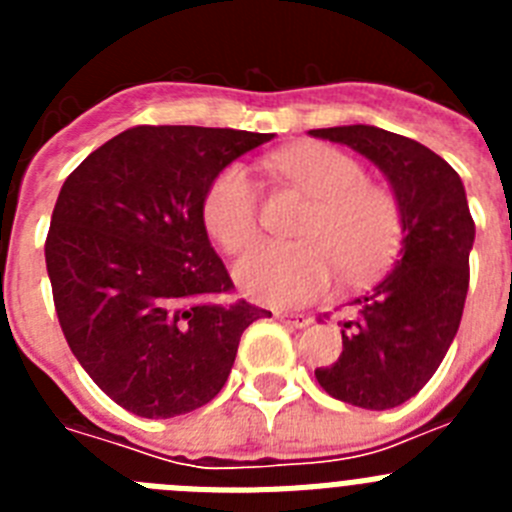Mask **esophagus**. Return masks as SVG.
<instances>
[{"label":"esophagus","mask_w":512,"mask_h":512,"mask_svg":"<svg viewBox=\"0 0 512 512\" xmlns=\"http://www.w3.org/2000/svg\"><path fill=\"white\" fill-rule=\"evenodd\" d=\"M279 323L289 325V328H307L312 323L310 315H302V312H279L277 315Z\"/></svg>","instance_id":"obj_1"}]
</instances>
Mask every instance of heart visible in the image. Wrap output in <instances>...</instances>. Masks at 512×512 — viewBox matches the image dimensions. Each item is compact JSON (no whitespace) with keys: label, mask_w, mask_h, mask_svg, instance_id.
I'll return each instance as SVG.
<instances>
[{"label":"heart","mask_w":512,"mask_h":512,"mask_svg":"<svg viewBox=\"0 0 512 512\" xmlns=\"http://www.w3.org/2000/svg\"><path fill=\"white\" fill-rule=\"evenodd\" d=\"M274 166L310 197L312 210L297 243H264L235 266L243 295L271 307H300L325 295L341 271L346 282L382 274L402 241V212L387 189L366 182L356 158L330 146H295ZM207 233L228 253H241L261 233V200L251 171L228 164L202 200Z\"/></svg>","instance_id":"heart-1"}]
</instances>
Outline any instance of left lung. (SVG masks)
Masks as SVG:
<instances>
[{"instance_id": "obj_1", "label": "left lung", "mask_w": 512, "mask_h": 512, "mask_svg": "<svg viewBox=\"0 0 512 512\" xmlns=\"http://www.w3.org/2000/svg\"><path fill=\"white\" fill-rule=\"evenodd\" d=\"M379 166L402 212L400 259L341 323L343 351L315 379L336 400L390 410L418 395L454 341L469 289L474 220L459 174L423 143L374 125L310 130Z\"/></svg>"}]
</instances>
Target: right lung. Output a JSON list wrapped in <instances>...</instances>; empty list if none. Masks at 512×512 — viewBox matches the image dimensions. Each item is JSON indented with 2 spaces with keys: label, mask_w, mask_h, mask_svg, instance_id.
I'll return each mask as SVG.
<instances>
[{
  "label": "right lung",
  "mask_w": 512,
  "mask_h": 512,
  "mask_svg": "<svg viewBox=\"0 0 512 512\" xmlns=\"http://www.w3.org/2000/svg\"><path fill=\"white\" fill-rule=\"evenodd\" d=\"M197 125H138L63 182L45 266L69 348L99 390L140 418L202 408L228 382L243 330L269 310L233 292L202 200L230 161L271 140Z\"/></svg>",
  "instance_id": "right-lung-1"
}]
</instances>
